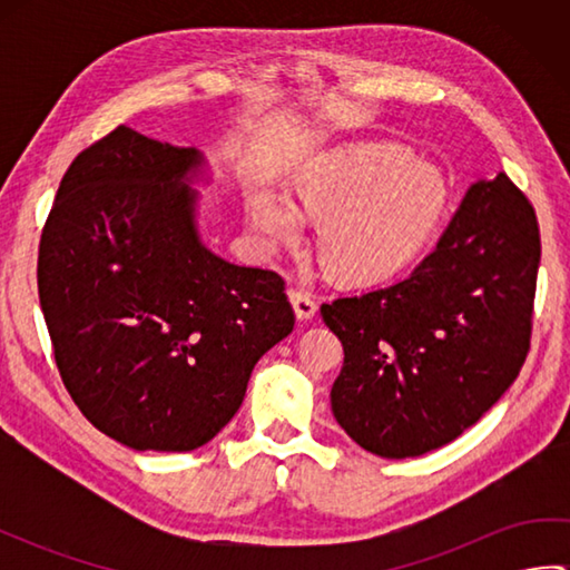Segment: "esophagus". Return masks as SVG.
<instances>
[{
	"mask_svg": "<svg viewBox=\"0 0 570 570\" xmlns=\"http://www.w3.org/2000/svg\"><path fill=\"white\" fill-rule=\"evenodd\" d=\"M288 298H292L294 311L301 321H308L316 316V311H318L316 298H313L308 292H304V288H292V292H288Z\"/></svg>",
	"mask_w": 570,
	"mask_h": 570,
	"instance_id": "esophagus-1",
	"label": "esophagus"
}]
</instances>
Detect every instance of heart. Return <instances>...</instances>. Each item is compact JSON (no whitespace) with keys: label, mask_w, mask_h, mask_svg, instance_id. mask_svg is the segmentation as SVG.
<instances>
[{"label":"heart","mask_w":570,"mask_h":570,"mask_svg":"<svg viewBox=\"0 0 570 570\" xmlns=\"http://www.w3.org/2000/svg\"><path fill=\"white\" fill-rule=\"evenodd\" d=\"M301 213L318 227L325 269L350 284H377L429 249L451 205L439 168L392 141L318 154L294 176ZM252 225L272 247H294L304 220L286 198L262 190L247 200Z\"/></svg>","instance_id":"obj_1"}]
</instances>
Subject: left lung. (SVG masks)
Instances as JSON below:
<instances>
[{
  "instance_id": "left-lung-1",
  "label": "left lung",
  "mask_w": 570,
  "mask_h": 570,
  "mask_svg": "<svg viewBox=\"0 0 570 570\" xmlns=\"http://www.w3.org/2000/svg\"><path fill=\"white\" fill-rule=\"evenodd\" d=\"M539 259L537 213L500 174L470 186L402 282L323 304L345 353L331 406L350 439L416 458L485 414L527 360Z\"/></svg>"
}]
</instances>
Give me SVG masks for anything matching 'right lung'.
I'll list each match as a JSON object with an SVG mask.
<instances>
[{
	"label": "right lung",
	"mask_w": 570,
	"mask_h": 570,
	"mask_svg": "<svg viewBox=\"0 0 570 570\" xmlns=\"http://www.w3.org/2000/svg\"><path fill=\"white\" fill-rule=\"evenodd\" d=\"M193 147L119 125L60 180L39 245L56 367L95 429L193 451L237 414L257 360L294 331L284 278L200 245Z\"/></svg>",
	"instance_id": "add662e5"
}]
</instances>
